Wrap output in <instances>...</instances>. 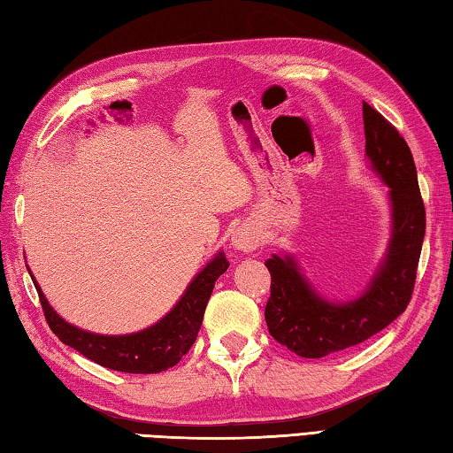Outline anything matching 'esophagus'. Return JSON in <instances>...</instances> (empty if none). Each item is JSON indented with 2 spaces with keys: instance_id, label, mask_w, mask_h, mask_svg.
<instances>
[{
  "instance_id": "1",
  "label": "esophagus",
  "mask_w": 453,
  "mask_h": 453,
  "mask_svg": "<svg viewBox=\"0 0 453 453\" xmlns=\"http://www.w3.org/2000/svg\"><path fill=\"white\" fill-rule=\"evenodd\" d=\"M230 244H233V248L238 250V252H254L259 244L257 228L250 223L238 226L233 236H230Z\"/></svg>"
}]
</instances>
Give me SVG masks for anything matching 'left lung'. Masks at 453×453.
Segmentation results:
<instances>
[{"instance_id": "left-lung-1", "label": "left lung", "mask_w": 453, "mask_h": 453, "mask_svg": "<svg viewBox=\"0 0 453 453\" xmlns=\"http://www.w3.org/2000/svg\"><path fill=\"white\" fill-rule=\"evenodd\" d=\"M366 158L388 186L391 234L366 288L335 303L319 295L295 256L273 254L265 321L275 341L304 358H321L355 347L388 327L405 311L413 295L426 213L411 149L397 129L363 103Z\"/></svg>"}]
</instances>
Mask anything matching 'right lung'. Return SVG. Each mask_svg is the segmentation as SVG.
Masks as SVG:
<instances>
[{"instance_id": "right-lung-1", "label": "right lung", "mask_w": 453, "mask_h": 453, "mask_svg": "<svg viewBox=\"0 0 453 453\" xmlns=\"http://www.w3.org/2000/svg\"><path fill=\"white\" fill-rule=\"evenodd\" d=\"M226 269V256L219 252L192 279V283L186 287L184 295L166 316L153 326L126 335H100L69 324L50 306L30 269L28 273L33 277L48 326L62 343L73 347L88 360L110 370L127 372V374H157L178 365L180 358L196 343L215 280Z\"/></svg>"}]
</instances>
